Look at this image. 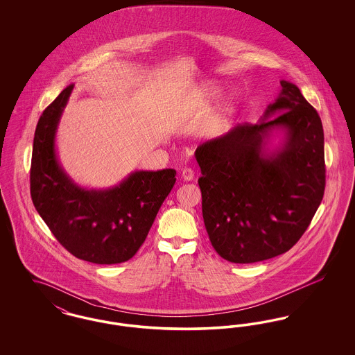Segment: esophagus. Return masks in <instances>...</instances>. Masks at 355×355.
Masks as SVG:
<instances>
[{
	"label": "esophagus",
	"mask_w": 355,
	"mask_h": 355,
	"mask_svg": "<svg viewBox=\"0 0 355 355\" xmlns=\"http://www.w3.org/2000/svg\"><path fill=\"white\" fill-rule=\"evenodd\" d=\"M181 175H182V178H184V181H186V182L193 181V178H194V170L190 169V168H185V169L182 170Z\"/></svg>",
	"instance_id": "obj_1"
}]
</instances>
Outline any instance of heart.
<instances>
[{"label": "heart", "instance_id": "heart-1", "mask_svg": "<svg viewBox=\"0 0 355 355\" xmlns=\"http://www.w3.org/2000/svg\"><path fill=\"white\" fill-rule=\"evenodd\" d=\"M203 94H205V98H207V100H214V98H216V97H218V94H220V87H218V86H216V85H209V86H206V89H205ZM230 107H232V101H229V100H227V101H225L223 106H222V109H220V117L214 119V121L211 122L210 128H209V132H210V133L216 135V133H218V132H220V128H222V125H223L225 117H226V114L230 112Z\"/></svg>", "mask_w": 355, "mask_h": 355}]
</instances>
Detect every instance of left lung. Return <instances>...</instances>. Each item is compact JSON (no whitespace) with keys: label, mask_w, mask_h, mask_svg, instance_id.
<instances>
[{"label":"left lung","mask_w":355,"mask_h":355,"mask_svg":"<svg viewBox=\"0 0 355 355\" xmlns=\"http://www.w3.org/2000/svg\"><path fill=\"white\" fill-rule=\"evenodd\" d=\"M281 86L258 123L236 125L196 150L205 227L229 262L253 263L286 253L323 198L321 119L295 85ZM277 127L286 132L283 145L266 153L264 139Z\"/></svg>","instance_id":"obj_1"}]
</instances>
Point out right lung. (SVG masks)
Wrapping results in <instances>:
<instances>
[{
    "label": "right lung",
    "instance_id": "obj_1",
    "mask_svg": "<svg viewBox=\"0 0 355 355\" xmlns=\"http://www.w3.org/2000/svg\"><path fill=\"white\" fill-rule=\"evenodd\" d=\"M73 87L67 86L38 119L31 166L32 201L69 253L97 265L121 263L145 242L175 184V170L135 171L106 190L76 185L54 149L57 126Z\"/></svg>",
    "mask_w": 355,
    "mask_h": 355
}]
</instances>
